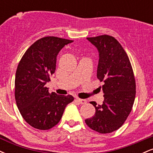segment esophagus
<instances>
[{"label": "esophagus", "instance_id": "1", "mask_svg": "<svg viewBox=\"0 0 153 153\" xmlns=\"http://www.w3.org/2000/svg\"><path fill=\"white\" fill-rule=\"evenodd\" d=\"M76 100L79 103H81V104H85V103H86L87 102V101L85 99H79V98H77Z\"/></svg>", "mask_w": 153, "mask_h": 153}]
</instances>
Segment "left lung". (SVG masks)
<instances>
[{
	"mask_svg": "<svg viewBox=\"0 0 153 153\" xmlns=\"http://www.w3.org/2000/svg\"><path fill=\"white\" fill-rule=\"evenodd\" d=\"M87 39L99 52L97 78L103 82L104 101L101 105L91 101L96 113L85 122L97 132L111 133L122 127L132 109L136 94L134 72L127 54L114 36Z\"/></svg>",
	"mask_w": 153,
	"mask_h": 153,
	"instance_id": "1",
	"label": "left lung"
}]
</instances>
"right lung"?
Wrapping results in <instances>:
<instances>
[{
  "mask_svg": "<svg viewBox=\"0 0 153 153\" xmlns=\"http://www.w3.org/2000/svg\"><path fill=\"white\" fill-rule=\"evenodd\" d=\"M73 40L49 36L36 40L19 62L15 77V99L29 125L47 130L57 124L65 108L74 98L50 93L45 86L56 70L57 55Z\"/></svg>",
  "mask_w": 153,
  "mask_h": 153,
  "instance_id": "right-lung-1",
  "label": "right lung"
}]
</instances>
